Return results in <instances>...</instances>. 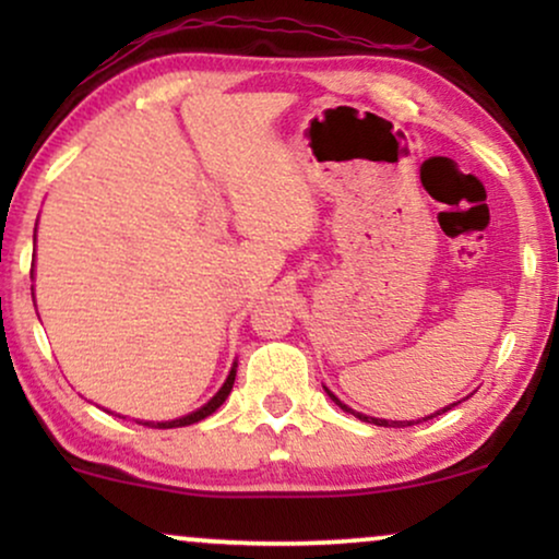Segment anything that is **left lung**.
Instances as JSON below:
<instances>
[{
	"label": "left lung",
	"instance_id": "8db88e82",
	"mask_svg": "<svg viewBox=\"0 0 559 559\" xmlns=\"http://www.w3.org/2000/svg\"><path fill=\"white\" fill-rule=\"evenodd\" d=\"M328 392V389H325ZM328 396H331V400L338 404V407L343 409V412H350V415L354 417H358V419H364V423H373V425H384V427H409V425H415V423H386V419H373V417H366V415H358V412H354L350 407H346V404H343L338 396H335L333 392H328ZM455 404H461V402H455ZM455 404H450V407H445V409H440V412H435V415H430V417H423V419H432V417H438V415H442V412H448V409H453ZM423 419H417V423H423Z\"/></svg>",
	"mask_w": 559,
	"mask_h": 559
}]
</instances>
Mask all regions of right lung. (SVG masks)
Masks as SVG:
<instances>
[{"label":"right lung","mask_w":559,"mask_h":559,"mask_svg":"<svg viewBox=\"0 0 559 559\" xmlns=\"http://www.w3.org/2000/svg\"><path fill=\"white\" fill-rule=\"evenodd\" d=\"M234 379H236V369H231V373H228V379L224 381V386L218 389V394L213 396V400L205 404V407H201L198 412H193V415H188V417H180V419H170V423H142V425H147V427H159V430H167V427H186V425H193V423H201V419H205L209 415H213V412H216L221 404L226 402V396H228V392H231V386H234Z\"/></svg>","instance_id":"add662e5"}]
</instances>
